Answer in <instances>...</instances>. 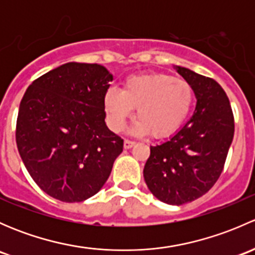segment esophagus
<instances>
[{
  "instance_id": "esophagus-1",
  "label": "esophagus",
  "mask_w": 255,
  "mask_h": 255,
  "mask_svg": "<svg viewBox=\"0 0 255 255\" xmlns=\"http://www.w3.org/2000/svg\"><path fill=\"white\" fill-rule=\"evenodd\" d=\"M135 142H133V140H129V139H125V148L126 149H130L132 146H134Z\"/></svg>"
}]
</instances>
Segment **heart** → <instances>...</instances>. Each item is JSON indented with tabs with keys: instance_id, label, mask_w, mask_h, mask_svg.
<instances>
[{
	"instance_id": "obj_1",
	"label": "heart",
	"mask_w": 255,
	"mask_h": 255,
	"mask_svg": "<svg viewBox=\"0 0 255 255\" xmlns=\"http://www.w3.org/2000/svg\"><path fill=\"white\" fill-rule=\"evenodd\" d=\"M194 104L192 86L169 74L133 75L123 81L122 90L109 87L104 97L107 123L113 132H122L137 109L133 132L168 137L186 121Z\"/></svg>"
}]
</instances>
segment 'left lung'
<instances>
[{"label": "left lung", "mask_w": 255, "mask_h": 255, "mask_svg": "<svg viewBox=\"0 0 255 255\" xmlns=\"http://www.w3.org/2000/svg\"><path fill=\"white\" fill-rule=\"evenodd\" d=\"M197 104L192 117L170 139L150 146L143 175L160 201L184 205L205 195L220 177L235 134V117L225 90L213 79L176 66Z\"/></svg>", "instance_id": "1"}]
</instances>
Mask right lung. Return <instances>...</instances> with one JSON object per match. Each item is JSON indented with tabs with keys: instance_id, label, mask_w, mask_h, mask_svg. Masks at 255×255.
<instances>
[{
	"instance_id": "obj_1",
	"label": "right lung",
	"mask_w": 255,
	"mask_h": 255,
	"mask_svg": "<svg viewBox=\"0 0 255 255\" xmlns=\"http://www.w3.org/2000/svg\"><path fill=\"white\" fill-rule=\"evenodd\" d=\"M113 76L99 64L68 63L32 82L18 111V151L35 184L63 202L101 190L122 153L107 128L104 97Z\"/></svg>"
}]
</instances>
